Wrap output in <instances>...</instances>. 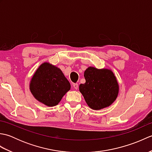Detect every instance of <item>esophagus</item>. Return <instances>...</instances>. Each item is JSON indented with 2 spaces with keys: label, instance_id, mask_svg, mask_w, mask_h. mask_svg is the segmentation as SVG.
<instances>
[{
  "label": "esophagus",
  "instance_id": "obj_1",
  "mask_svg": "<svg viewBox=\"0 0 152 152\" xmlns=\"http://www.w3.org/2000/svg\"><path fill=\"white\" fill-rule=\"evenodd\" d=\"M72 86H73V88H74V89H78V83H73Z\"/></svg>",
  "mask_w": 152,
  "mask_h": 152
}]
</instances>
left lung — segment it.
Listing matches in <instances>:
<instances>
[{
    "mask_svg": "<svg viewBox=\"0 0 152 152\" xmlns=\"http://www.w3.org/2000/svg\"><path fill=\"white\" fill-rule=\"evenodd\" d=\"M86 83L80 84V91L93 110H101L112 104L118 94V83L110 70L89 67L84 72Z\"/></svg>",
    "mask_w": 152,
    "mask_h": 152,
    "instance_id": "obj_1",
    "label": "left lung"
}]
</instances>
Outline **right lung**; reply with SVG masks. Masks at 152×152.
<instances>
[{
    "label": "right lung",
    "mask_w": 152,
    "mask_h": 152,
    "mask_svg": "<svg viewBox=\"0 0 152 152\" xmlns=\"http://www.w3.org/2000/svg\"><path fill=\"white\" fill-rule=\"evenodd\" d=\"M70 84L59 69L44 63L34 73L30 84L32 94L38 101L48 106L58 104Z\"/></svg>",
    "instance_id": "add662e5"
}]
</instances>
